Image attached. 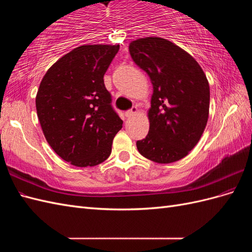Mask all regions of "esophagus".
Segmentation results:
<instances>
[{
  "label": "esophagus",
  "mask_w": 252,
  "mask_h": 252,
  "mask_svg": "<svg viewBox=\"0 0 252 252\" xmlns=\"http://www.w3.org/2000/svg\"><path fill=\"white\" fill-rule=\"evenodd\" d=\"M135 113H138V108H136V107H132L130 110H128V111L125 112V117H126V118H131V117L134 116Z\"/></svg>",
  "instance_id": "34e87169"
}]
</instances>
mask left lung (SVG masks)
<instances>
[{"mask_svg":"<svg viewBox=\"0 0 252 252\" xmlns=\"http://www.w3.org/2000/svg\"><path fill=\"white\" fill-rule=\"evenodd\" d=\"M133 62L149 75L154 94L149 131L136 142L146 158L177 162L200 141L209 116L210 89L199 63L172 42L147 36L129 44Z\"/></svg>","mask_w":252,"mask_h":252,"instance_id":"1","label":"left lung"}]
</instances>
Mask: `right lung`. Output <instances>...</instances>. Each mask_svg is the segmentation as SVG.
Here are the masks:
<instances>
[{
	"label": "right lung",
	"instance_id": "1",
	"mask_svg": "<svg viewBox=\"0 0 252 252\" xmlns=\"http://www.w3.org/2000/svg\"><path fill=\"white\" fill-rule=\"evenodd\" d=\"M119 49L120 45H83L58 60L41 81L35 107L43 133L71 165L104 162L123 125L103 79Z\"/></svg>",
	"mask_w": 252,
	"mask_h": 252
}]
</instances>
